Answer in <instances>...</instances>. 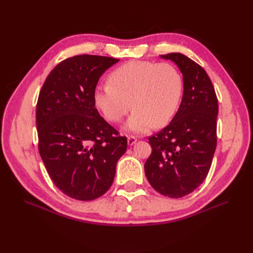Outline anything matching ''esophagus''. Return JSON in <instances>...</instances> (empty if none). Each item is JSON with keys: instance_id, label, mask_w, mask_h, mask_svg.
Wrapping results in <instances>:
<instances>
[{"instance_id": "34e87169", "label": "esophagus", "mask_w": 253, "mask_h": 253, "mask_svg": "<svg viewBox=\"0 0 253 253\" xmlns=\"http://www.w3.org/2000/svg\"><path fill=\"white\" fill-rule=\"evenodd\" d=\"M137 138L135 136H127V144L128 145H133L134 143H136Z\"/></svg>"}]
</instances>
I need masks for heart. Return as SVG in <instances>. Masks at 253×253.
<instances>
[{"mask_svg":"<svg viewBox=\"0 0 253 253\" xmlns=\"http://www.w3.org/2000/svg\"><path fill=\"white\" fill-rule=\"evenodd\" d=\"M183 80L173 64L133 60L120 65L109 76V82L94 90V102L104 118L119 122L134 108L126 127L142 133L152 126H166L177 111Z\"/></svg>","mask_w":253,"mask_h":253,"instance_id":"obj_1","label":"heart"}]
</instances>
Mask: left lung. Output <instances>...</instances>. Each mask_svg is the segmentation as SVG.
Masks as SVG:
<instances>
[{"mask_svg": "<svg viewBox=\"0 0 253 253\" xmlns=\"http://www.w3.org/2000/svg\"><path fill=\"white\" fill-rule=\"evenodd\" d=\"M179 67L181 103L165 128L149 137L152 153L144 164L151 186L168 197L192 193L206 179L216 149L217 97L204 68L179 52L160 56Z\"/></svg>", "mask_w": 253, "mask_h": 253, "instance_id": "1", "label": "left lung"}]
</instances>
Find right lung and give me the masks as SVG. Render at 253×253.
Segmentation results:
<instances>
[{"label": "right lung", "instance_id": "right-lung-1", "mask_svg": "<svg viewBox=\"0 0 253 253\" xmlns=\"http://www.w3.org/2000/svg\"><path fill=\"white\" fill-rule=\"evenodd\" d=\"M118 61L94 55L67 58L47 76L38 98L41 158L55 186L75 200L103 195L126 151V137L99 115L93 98L99 78Z\"/></svg>", "mask_w": 253, "mask_h": 253}]
</instances>
